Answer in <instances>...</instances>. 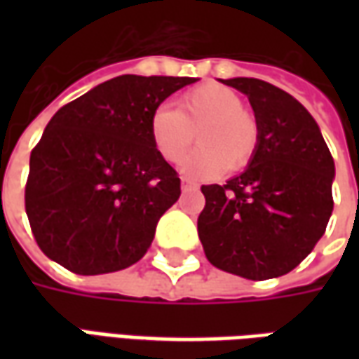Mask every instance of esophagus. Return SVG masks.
<instances>
[{
  "instance_id": "34e87169",
  "label": "esophagus",
  "mask_w": 359,
  "mask_h": 359,
  "mask_svg": "<svg viewBox=\"0 0 359 359\" xmlns=\"http://www.w3.org/2000/svg\"><path fill=\"white\" fill-rule=\"evenodd\" d=\"M196 187H198V184H196L194 180L187 179V177L182 179V190H188V188H196Z\"/></svg>"
}]
</instances>
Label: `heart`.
<instances>
[{
    "instance_id": "b5f03b06",
    "label": "heart",
    "mask_w": 359,
    "mask_h": 359,
    "mask_svg": "<svg viewBox=\"0 0 359 359\" xmlns=\"http://www.w3.org/2000/svg\"><path fill=\"white\" fill-rule=\"evenodd\" d=\"M196 133L202 148L184 159L182 172L205 179L244 169L259 142L256 117L244 109L241 95L215 82L188 90L177 111L157 107L149 117L151 144L167 163L187 156Z\"/></svg>"
}]
</instances>
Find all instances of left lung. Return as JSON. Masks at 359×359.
Masks as SVG:
<instances>
[{"instance_id":"1","label":"left lung","mask_w":359,"mask_h":359,"mask_svg":"<svg viewBox=\"0 0 359 359\" xmlns=\"http://www.w3.org/2000/svg\"><path fill=\"white\" fill-rule=\"evenodd\" d=\"M221 82L248 95L259 142L244 172L202 187L198 236L217 269L250 280L280 277L325 234L334 161L316 118L285 90L244 76Z\"/></svg>"}]
</instances>
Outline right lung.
Returning a JSON list of instances; mask_svg holds the SVG:
<instances>
[{"label":"right lung","instance_id":"1","mask_svg":"<svg viewBox=\"0 0 359 359\" xmlns=\"http://www.w3.org/2000/svg\"><path fill=\"white\" fill-rule=\"evenodd\" d=\"M198 79L123 74L51 117L30 154L25 188L30 229L46 256L76 275L136 264L180 179L149 138L163 100Z\"/></svg>","mask_w":359,"mask_h":359}]
</instances>
